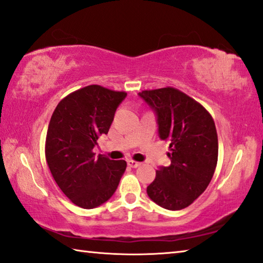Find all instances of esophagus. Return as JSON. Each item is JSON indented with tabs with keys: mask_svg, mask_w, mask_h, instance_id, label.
Here are the masks:
<instances>
[{
	"mask_svg": "<svg viewBox=\"0 0 263 263\" xmlns=\"http://www.w3.org/2000/svg\"><path fill=\"white\" fill-rule=\"evenodd\" d=\"M127 163L129 167H132V168H137L141 164L140 162H136V161H134V160H128Z\"/></svg>",
	"mask_w": 263,
	"mask_h": 263,
	"instance_id": "34e87169",
	"label": "esophagus"
}]
</instances>
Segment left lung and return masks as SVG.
Instances as JSON below:
<instances>
[{"mask_svg":"<svg viewBox=\"0 0 263 263\" xmlns=\"http://www.w3.org/2000/svg\"><path fill=\"white\" fill-rule=\"evenodd\" d=\"M139 96L154 110L160 139L169 141L171 149V164L157 169L147 194L160 207L180 211L205 191L215 172V123L200 103L175 88L143 90Z\"/></svg>","mask_w":263,"mask_h":263,"instance_id":"left-lung-1","label":"left lung"}]
</instances>
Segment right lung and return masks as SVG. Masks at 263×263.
Segmentation results:
<instances>
[{
  "instance_id": "1",
  "label": "right lung",
  "mask_w": 263,
  "mask_h": 263,
  "mask_svg": "<svg viewBox=\"0 0 263 263\" xmlns=\"http://www.w3.org/2000/svg\"><path fill=\"white\" fill-rule=\"evenodd\" d=\"M127 92L101 86L84 87L66 96L52 112L46 139L50 173L72 203L92 209L107 202L120 183L127 162L95 156L100 135L108 134Z\"/></svg>"
}]
</instances>
